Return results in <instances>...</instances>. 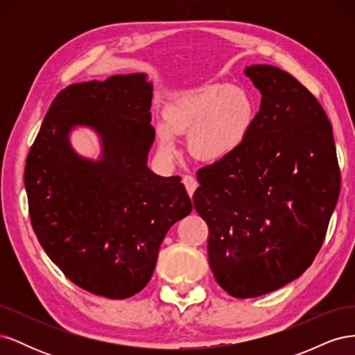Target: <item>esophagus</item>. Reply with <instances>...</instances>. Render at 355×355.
I'll return each mask as SVG.
<instances>
[{
    "label": "esophagus",
    "mask_w": 355,
    "mask_h": 355,
    "mask_svg": "<svg viewBox=\"0 0 355 355\" xmlns=\"http://www.w3.org/2000/svg\"><path fill=\"white\" fill-rule=\"evenodd\" d=\"M184 185L188 191L189 197H192V196H194L197 187H198V182H197L196 178H192V176H184Z\"/></svg>",
    "instance_id": "obj_1"
}]
</instances>
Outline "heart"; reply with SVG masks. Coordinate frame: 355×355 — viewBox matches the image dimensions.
I'll return each instance as SVG.
<instances>
[{
  "label": "heart",
  "instance_id": "1",
  "mask_svg": "<svg viewBox=\"0 0 355 355\" xmlns=\"http://www.w3.org/2000/svg\"><path fill=\"white\" fill-rule=\"evenodd\" d=\"M256 116L252 96L228 83L202 84L175 93L155 125L159 151L178 153L176 136L189 135L191 155L202 163H218L232 155L249 135Z\"/></svg>",
  "mask_w": 355,
  "mask_h": 355
}]
</instances>
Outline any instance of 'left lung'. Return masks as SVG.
<instances>
[{"instance_id":"left-lung-1","label":"left lung","mask_w":355,"mask_h":355,"mask_svg":"<svg viewBox=\"0 0 355 355\" xmlns=\"http://www.w3.org/2000/svg\"><path fill=\"white\" fill-rule=\"evenodd\" d=\"M244 73L262 94L259 112L237 151L198 170L192 197L209 227L211 272L240 299L306 271L340 189L331 124L318 101L277 67L250 65Z\"/></svg>"}]
</instances>
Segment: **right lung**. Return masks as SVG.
<instances>
[{
	"instance_id": "add662e5",
	"label": "right lung",
	"mask_w": 355,
	"mask_h": 355,
	"mask_svg": "<svg viewBox=\"0 0 355 355\" xmlns=\"http://www.w3.org/2000/svg\"><path fill=\"white\" fill-rule=\"evenodd\" d=\"M145 72L71 84L53 101L25 166L29 216L50 259L72 283L110 299L151 280L167 231L192 202L179 176L148 167L155 130ZM98 135V160L70 144L73 128Z\"/></svg>"
}]
</instances>
